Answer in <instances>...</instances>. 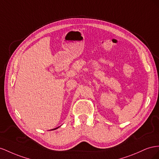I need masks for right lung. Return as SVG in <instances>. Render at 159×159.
<instances>
[{
    "instance_id": "add662e5",
    "label": "right lung",
    "mask_w": 159,
    "mask_h": 159,
    "mask_svg": "<svg viewBox=\"0 0 159 159\" xmlns=\"http://www.w3.org/2000/svg\"><path fill=\"white\" fill-rule=\"evenodd\" d=\"M57 129V128H56V129ZM52 130H54V129H52Z\"/></svg>"
}]
</instances>
